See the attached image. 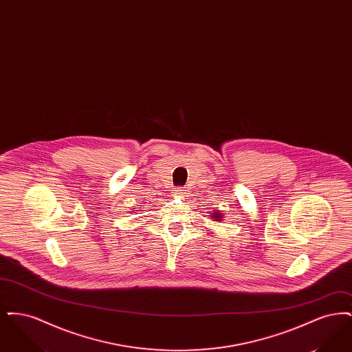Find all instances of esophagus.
I'll return each mask as SVG.
<instances>
[{"label": "esophagus", "mask_w": 352, "mask_h": 352, "mask_svg": "<svg viewBox=\"0 0 352 352\" xmlns=\"http://www.w3.org/2000/svg\"><path fill=\"white\" fill-rule=\"evenodd\" d=\"M184 194H186L184 192V190H174V195H177V197H184Z\"/></svg>", "instance_id": "obj_1"}]
</instances>
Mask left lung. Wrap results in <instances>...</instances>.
Returning <instances> with one entry per match:
<instances>
[{"mask_svg": "<svg viewBox=\"0 0 352 352\" xmlns=\"http://www.w3.org/2000/svg\"><path fill=\"white\" fill-rule=\"evenodd\" d=\"M210 214L211 215H208L210 218L212 219L214 221H217V223H220L221 220H226V219H223V212L221 211H210Z\"/></svg>", "mask_w": 352, "mask_h": 352, "instance_id": "1", "label": "left lung"}]
</instances>
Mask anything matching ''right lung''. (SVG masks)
<instances>
[{
  "label": "right lung",
  "mask_w": 352,
  "mask_h": 352,
  "mask_svg": "<svg viewBox=\"0 0 352 352\" xmlns=\"http://www.w3.org/2000/svg\"><path fill=\"white\" fill-rule=\"evenodd\" d=\"M135 211H138V210H135Z\"/></svg>",
  "instance_id": "obj_1"
}]
</instances>
